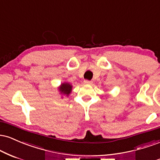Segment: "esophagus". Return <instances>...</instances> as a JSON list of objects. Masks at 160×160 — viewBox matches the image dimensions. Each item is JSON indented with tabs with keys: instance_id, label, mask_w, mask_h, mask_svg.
<instances>
[{
	"instance_id": "esophagus-1",
	"label": "esophagus",
	"mask_w": 160,
	"mask_h": 160,
	"mask_svg": "<svg viewBox=\"0 0 160 160\" xmlns=\"http://www.w3.org/2000/svg\"><path fill=\"white\" fill-rule=\"evenodd\" d=\"M84 84H86V85H92V82L86 80H84Z\"/></svg>"
}]
</instances>
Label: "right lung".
<instances>
[{"mask_svg": "<svg viewBox=\"0 0 160 160\" xmlns=\"http://www.w3.org/2000/svg\"><path fill=\"white\" fill-rule=\"evenodd\" d=\"M72 88L73 86L71 83H69L68 82H64L58 86V90L60 94L62 95V98L63 96L68 97L70 94L71 93V92H72Z\"/></svg>", "mask_w": 160, "mask_h": 160, "instance_id": "add662e5", "label": "right lung"}]
</instances>
